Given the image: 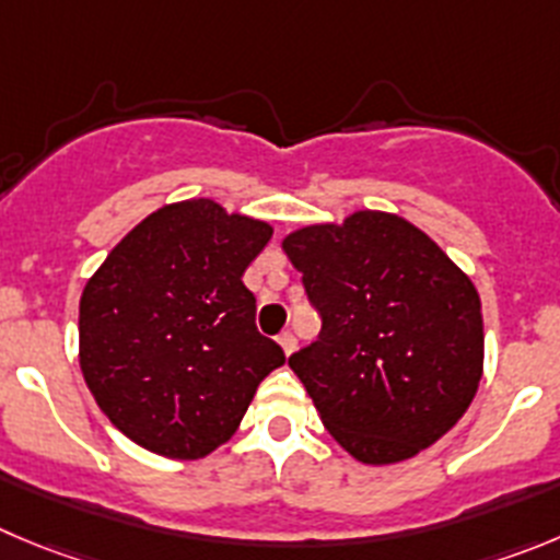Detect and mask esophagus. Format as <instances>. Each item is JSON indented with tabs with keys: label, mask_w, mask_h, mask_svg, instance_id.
Masks as SVG:
<instances>
[{
	"label": "esophagus",
	"mask_w": 560,
	"mask_h": 560,
	"mask_svg": "<svg viewBox=\"0 0 560 560\" xmlns=\"http://www.w3.org/2000/svg\"><path fill=\"white\" fill-rule=\"evenodd\" d=\"M279 345H281V351H284L287 353V357H290V353L292 351H295V337H292V334L290 331H284V334H281V337H279Z\"/></svg>",
	"instance_id": "1"
}]
</instances>
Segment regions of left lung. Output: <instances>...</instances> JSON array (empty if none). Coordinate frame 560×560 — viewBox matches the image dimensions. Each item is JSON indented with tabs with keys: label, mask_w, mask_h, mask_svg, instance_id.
Wrapping results in <instances>:
<instances>
[{
	"label": "left lung",
	"mask_w": 560,
	"mask_h": 560,
	"mask_svg": "<svg viewBox=\"0 0 560 560\" xmlns=\"http://www.w3.org/2000/svg\"><path fill=\"white\" fill-rule=\"evenodd\" d=\"M320 312L290 357L326 431L362 464H398L464 417L483 373L469 276L400 215L362 209L281 243Z\"/></svg>",
	"instance_id": "obj_1"
}]
</instances>
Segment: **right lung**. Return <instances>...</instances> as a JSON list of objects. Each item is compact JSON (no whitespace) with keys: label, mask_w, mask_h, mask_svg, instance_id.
<instances>
[{"label":"right lung","mask_w":560,"mask_h":560,"mask_svg":"<svg viewBox=\"0 0 560 560\" xmlns=\"http://www.w3.org/2000/svg\"><path fill=\"white\" fill-rule=\"evenodd\" d=\"M273 226L212 198L165 203L80 298V368L98 409L156 456L201 458L237 431L284 351L256 331L243 273Z\"/></svg>","instance_id":"right-lung-1"}]
</instances>
